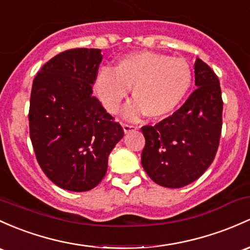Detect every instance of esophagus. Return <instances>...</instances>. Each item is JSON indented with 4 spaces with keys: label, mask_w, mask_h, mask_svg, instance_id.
<instances>
[{
    "label": "esophagus",
    "mask_w": 250,
    "mask_h": 250,
    "mask_svg": "<svg viewBox=\"0 0 250 250\" xmlns=\"http://www.w3.org/2000/svg\"><path fill=\"white\" fill-rule=\"evenodd\" d=\"M137 126H135V125H128V124H124L123 125V130H124V132L125 133H128V132H131V131H135V130H137Z\"/></svg>",
    "instance_id": "1"
}]
</instances>
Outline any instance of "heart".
Masks as SVG:
<instances>
[{
  "instance_id": "b5f03b06",
  "label": "heart",
  "mask_w": 250,
  "mask_h": 250,
  "mask_svg": "<svg viewBox=\"0 0 250 250\" xmlns=\"http://www.w3.org/2000/svg\"><path fill=\"white\" fill-rule=\"evenodd\" d=\"M192 85L189 64L181 58L150 51L132 52L118 61L114 70L104 68L95 79V90L109 113L119 112L131 88L133 101L125 118L142 114L160 119L170 114L184 101Z\"/></svg>"
}]
</instances>
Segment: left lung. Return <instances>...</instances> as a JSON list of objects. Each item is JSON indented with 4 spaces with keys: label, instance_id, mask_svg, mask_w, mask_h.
Returning a JSON list of instances; mask_svg holds the SVG:
<instances>
[{
    "label": "left lung",
    "instance_id": "8db88e82",
    "mask_svg": "<svg viewBox=\"0 0 250 250\" xmlns=\"http://www.w3.org/2000/svg\"><path fill=\"white\" fill-rule=\"evenodd\" d=\"M197 89L175 113L154 126H143L146 146L142 166L152 181L180 188L200 178L216 156L222 131L223 101L219 80L197 58Z\"/></svg>",
    "mask_w": 250,
    "mask_h": 250
}]
</instances>
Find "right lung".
<instances>
[{"instance_id": "1", "label": "right lung", "mask_w": 250, "mask_h": 250, "mask_svg": "<svg viewBox=\"0 0 250 250\" xmlns=\"http://www.w3.org/2000/svg\"><path fill=\"white\" fill-rule=\"evenodd\" d=\"M101 61L99 49L64 51L42 65L32 85L29 137L37 161L53 184L71 192L98 186L124 137L92 95Z\"/></svg>"}]
</instances>
